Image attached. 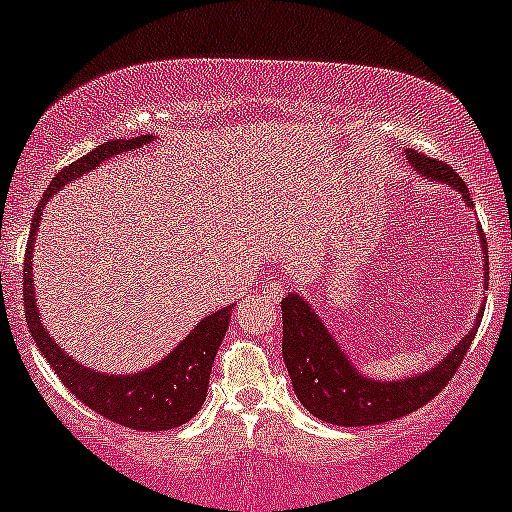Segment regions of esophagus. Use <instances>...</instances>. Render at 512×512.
<instances>
[{
	"label": "esophagus",
	"instance_id": "34e87169",
	"mask_svg": "<svg viewBox=\"0 0 512 512\" xmlns=\"http://www.w3.org/2000/svg\"><path fill=\"white\" fill-rule=\"evenodd\" d=\"M265 291H267V296H269V299L279 301V299H282V296H284V282H282V279H277V277L267 279V284H265Z\"/></svg>",
	"mask_w": 512,
	"mask_h": 512
}]
</instances>
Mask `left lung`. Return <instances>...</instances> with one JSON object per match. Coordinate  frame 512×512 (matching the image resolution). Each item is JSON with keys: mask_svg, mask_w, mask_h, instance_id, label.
<instances>
[{"mask_svg": "<svg viewBox=\"0 0 512 512\" xmlns=\"http://www.w3.org/2000/svg\"><path fill=\"white\" fill-rule=\"evenodd\" d=\"M406 157L423 177L449 184L457 192H462L466 206H474L462 177L447 162L432 160V157L415 153V150H406ZM481 243L486 250L484 233H481ZM481 316L484 313L476 316L474 328L430 372L398 381H379L359 374V369L350 362L345 350H340L328 328L320 323L318 313L301 296L289 294L282 301L284 364L289 369L291 384H294L299 401L306 406L308 413H313L323 423L345 425V428L389 423V420L418 411L452 381L459 364L464 362L466 350L471 347Z\"/></svg>", "mask_w": 512, "mask_h": 512, "instance_id": "left-lung-1", "label": "left lung"}]
</instances>
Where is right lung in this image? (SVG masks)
Segmentation results:
<instances>
[{
  "label": "right lung",
  "instance_id": "add662e5",
  "mask_svg": "<svg viewBox=\"0 0 512 512\" xmlns=\"http://www.w3.org/2000/svg\"><path fill=\"white\" fill-rule=\"evenodd\" d=\"M153 136L123 138L111 140V143L97 145L92 153L72 162L70 167L60 170L48 184L41 204L33 213L31 235L26 243L24 255V313L31 338L36 340L38 350L48 359L50 367L55 369L58 379L67 386V391L75 393L77 398L94 413L104 415L111 423H119L123 428L157 432L172 430L179 425L189 423L206 401V389H209V376L213 359H216L218 347H221L223 335H226L230 313L233 306L221 308L201 320L199 325L187 335L177 347L155 367L145 369L138 374H99L94 369L75 362L65 355L63 347L58 345L43 328L41 313L36 308V296H33V240H36L38 223H41V209L60 187L75 182L82 174L92 172L109 157L136 150L140 145H148Z\"/></svg>",
  "mask_w": 512,
  "mask_h": 512
}]
</instances>
